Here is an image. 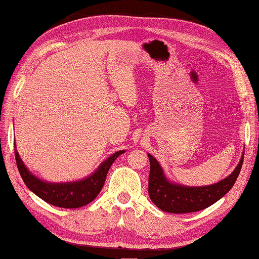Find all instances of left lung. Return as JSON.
<instances>
[{
    "label": "left lung",
    "instance_id": "8db88e82",
    "mask_svg": "<svg viewBox=\"0 0 259 259\" xmlns=\"http://www.w3.org/2000/svg\"><path fill=\"white\" fill-rule=\"evenodd\" d=\"M151 170L148 178V194L153 203L161 210L173 213L194 212L210 207L223 197L235 185L241 171L244 153L235 170L222 181L211 186L187 187L171 183L166 179L159 162L148 154Z\"/></svg>",
    "mask_w": 259,
    "mask_h": 259
}]
</instances>
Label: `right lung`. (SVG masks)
<instances>
[{"label": "right lung", "mask_w": 259, "mask_h": 259, "mask_svg": "<svg viewBox=\"0 0 259 259\" xmlns=\"http://www.w3.org/2000/svg\"><path fill=\"white\" fill-rule=\"evenodd\" d=\"M123 152L125 151H119L111 155L89 178L81 180V181L69 183H49L37 179L24 166L16 149H15V159H16V164L22 179L31 192L35 193L43 201L56 205V207L73 209L84 207L98 196L105 180H106L108 169L114 162V160Z\"/></svg>", "instance_id": "add662e5"}]
</instances>
